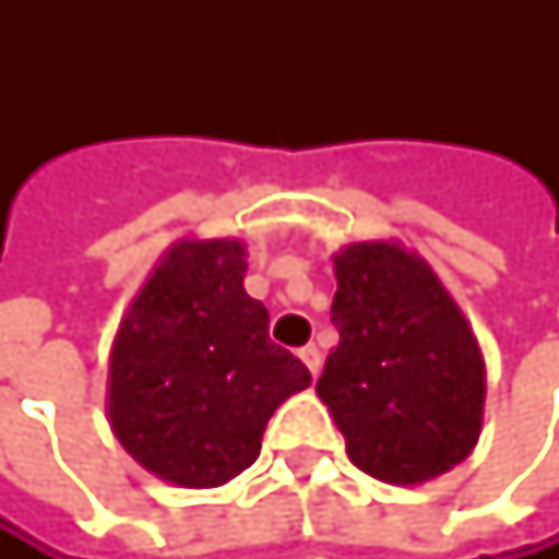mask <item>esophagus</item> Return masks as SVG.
Segmentation results:
<instances>
[{
	"instance_id": "1",
	"label": "esophagus",
	"mask_w": 559,
	"mask_h": 559,
	"mask_svg": "<svg viewBox=\"0 0 559 559\" xmlns=\"http://www.w3.org/2000/svg\"><path fill=\"white\" fill-rule=\"evenodd\" d=\"M298 355H301V361L308 365V372H311V376H318V372H321V352H318L314 345H305Z\"/></svg>"
}]
</instances>
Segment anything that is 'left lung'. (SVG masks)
Instances as JSON below:
<instances>
[{
    "label": "left lung",
    "instance_id": "obj_1",
    "mask_svg": "<svg viewBox=\"0 0 559 559\" xmlns=\"http://www.w3.org/2000/svg\"><path fill=\"white\" fill-rule=\"evenodd\" d=\"M332 321L318 399L348 460L382 483L419 486L463 463L483 432L486 361L432 264L392 238L335 254Z\"/></svg>",
    "mask_w": 559,
    "mask_h": 559
}]
</instances>
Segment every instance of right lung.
<instances>
[{"label":"right lung","instance_id":"obj_1","mask_svg":"<svg viewBox=\"0 0 559 559\" xmlns=\"http://www.w3.org/2000/svg\"><path fill=\"white\" fill-rule=\"evenodd\" d=\"M238 238H180L130 301L106 372V419L127 453L183 489L224 486L258 453L274 409L311 385L267 338Z\"/></svg>","mask_w":559,"mask_h":559}]
</instances>
